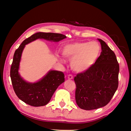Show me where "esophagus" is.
<instances>
[{
    "instance_id": "obj_1",
    "label": "esophagus",
    "mask_w": 131,
    "mask_h": 131,
    "mask_svg": "<svg viewBox=\"0 0 131 131\" xmlns=\"http://www.w3.org/2000/svg\"><path fill=\"white\" fill-rule=\"evenodd\" d=\"M67 78H68V79L71 80V79H73V76L71 74H69V75H68Z\"/></svg>"
}]
</instances>
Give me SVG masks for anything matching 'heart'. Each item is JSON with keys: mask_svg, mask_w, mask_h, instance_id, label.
<instances>
[{"mask_svg": "<svg viewBox=\"0 0 131 131\" xmlns=\"http://www.w3.org/2000/svg\"><path fill=\"white\" fill-rule=\"evenodd\" d=\"M101 46L97 42H75L62 48V53L71 60V69L77 73H85L95 66L101 53Z\"/></svg>", "mask_w": 131, "mask_h": 131, "instance_id": "obj_1", "label": "heart"}]
</instances>
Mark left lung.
Masks as SVG:
<instances>
[{"mask_svg": "<svg viewBox=\"0 0 131 131\" xmlns=\"http://www.w3.org/2000/svg\"><path fill=\"white\" fill-rule=\"evenodd\" d=\"M102 52L96 63L74 77L75 98L80 108L91 110L104 107L113 96L119 85V65L114 52L104 41L98 39Z\"/></svg>", "mask_w": 131, "mask_h": 131, "instance_id": "obj_1", "label": "left lung"}]
</instances>
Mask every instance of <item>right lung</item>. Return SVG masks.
<instances>
[{"mask_svg": "<svg viewBox=\"0 0 131 131\" xmlns=\"http://www.w3.org/2000/svg\"><path fill=\"white\" fill-rule=\"evenodd\" d=\"M65 38L66 36L62 34L37 32L25 39L16 50L10 67V76L14 90L21 101L33 107L45 105L51 100L57 88L65 80L64 74L62 71L52 70H49L36 82L31 83L23 79L18 70L21 55L25 46L38 39L58 42Z\"/></svg>", "mask_w": 131, "mask_h": 131, "instance_id": "obj_1", "label": "right lung"}]
</instances>
